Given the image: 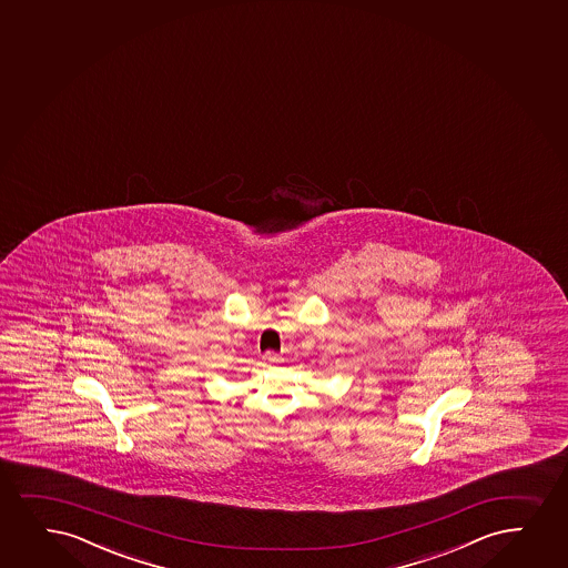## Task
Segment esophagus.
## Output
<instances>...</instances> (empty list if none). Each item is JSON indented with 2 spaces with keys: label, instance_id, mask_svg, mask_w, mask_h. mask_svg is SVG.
Returning <instances> with one entry per match:
<instances>
[{
  "label": "esophagus",
  "instance_id": "obj_1",
  "mask_svg": "<svg viewBox=\"0 0 568 568\" xmlns=\"http://www.w3.org/2000/svg\"><path fill=\"white\" fill-rule=\"evenodd\" d=\"M264 362H266V364H280L281 356H277V354H266Z\"/></svg>",
  "mask_w": 568,
  "mask_h": 568
}]
</instances>
